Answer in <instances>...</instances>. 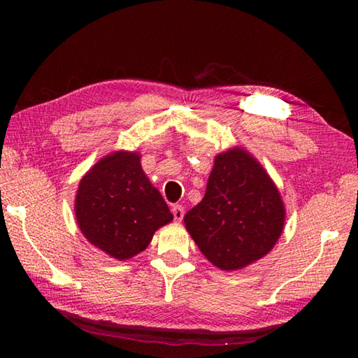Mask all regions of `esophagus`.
Instances as JSON below:
<instances>
[{"label": "esophagus", "mask_w": 358, "mask_h": 358, "mask_svg": "<svg viewBox=\"0 0 358 358\" xmlns=\"http://www.w3.org/2000/svg\"><path fill=\"white\" fill-rule=\"evenodd\" d=\"M172 213H173L175 221L180 222L181 220H183V216H185V208L181 207V205H173V207H172Z\"/></svg>", "instance_id": "esophagus-1"}]
</instances>
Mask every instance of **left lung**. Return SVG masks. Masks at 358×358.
Listing matches in <instances>:
<instances>
[{"instance_id": "8db88e82", "label": "left lung", "mask_w": 358, "mask_h": 358, "mask_svg": "<svg viewBox=\"0 0 358 358\" xmlns=\"http://www.w3.org/2000/svg\"><path fill=\"white\" fill-rule=\"evenodd\" d=\"M286 224L280 189L250 151L234 147L215 156L205 196L185 215L199 250L224 271L265 257Z\"/></svg>"}]
</instances>
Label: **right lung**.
I'll list each match as a JSON object with an SVG mask.
<instances>
[{"mask_svg": "<svg viewBox=\"0 0 358 358\" xmlns=\"http://www.w3.org/2000/svg\"><path fill=\"white\" fill-rule=\"evenodd\" d=\"M77 226L107 256L128 260L147 250L155 232L173 220L151 185L141 153H108L83 175L76 194Z\"/></svg>", "mask_w": 358, "mask_h": 358, "instance_id": "right-lung-1", "label": "right lung"}]
</instances>
